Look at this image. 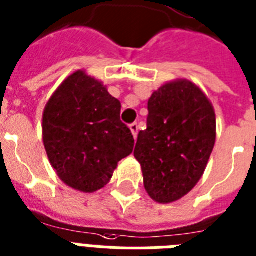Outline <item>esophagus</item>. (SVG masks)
<instances>
[{"label": "esophagus", "mask_w": 256, "mask_h": 256, "mask_svg": "<svg viewBox=\"0 0 256 256\" xmlns=\"http://www.w3.org/2000/svg\"><path fill=\"white\" fill-rule=\"evenodd\" d=\"M130 130H132V135H134V138H136V135H138V130H139V126L136 122H134V124H130Z\"/></svg>", "instance_id": "obj_1"}]
</instances>
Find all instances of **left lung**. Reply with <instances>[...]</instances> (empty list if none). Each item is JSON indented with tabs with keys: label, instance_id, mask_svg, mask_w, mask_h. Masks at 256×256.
<instances>
[{
	"label": "left lung",
	"instance_id": "left-lung-1",
	"mask_svg": "<svg viewBox=\"0 0 256 256\" xmlns=\"http://www.w3.org/2000/svg\"><path fill=\"white\" fill-rule=\"evenodd\" d=\"M216 143L213 105L196 84L176 80L148 100L147 128L139 132L134 156L156 202L180 200L194 188Z\"/></svg>",
	"mask_w": 256,
	"mask_h": 256
}]
</instances>
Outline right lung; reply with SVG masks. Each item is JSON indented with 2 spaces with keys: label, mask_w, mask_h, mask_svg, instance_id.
I'll return each instance as SVG.
<instances>
[{
  "label": "right lung",
  "mask_w": 256,
  "mask_h": 256,
  "mask_svg": "<svg viewBox=\"0 0 256 256\" xmlns=\"http://www.w3.org/2000/svg\"><path fill=\"white\" fill-rule=\"evenodd\" d=\"M120 114L121 102L84 70L62 82L46 105L42 126L46 152L62 182L85 193L106 186L134 148Z\"/></svg>",
  "instance_id": "1"
}]
</instances>
